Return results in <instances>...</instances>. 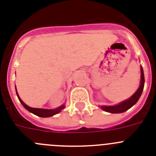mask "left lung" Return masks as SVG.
<instances>
[{"label": "left lung", "instance_id": "obj_1", "mask_svg": "<svg viewBox=\"0 0 156 156\" xmlns=\"http://www.w3.org/2000/svg\"><path fill=\"white\" fill-rule=\"evenodd\" d=\"M144 71H143L142 66H140V84L137 91L135 92L131 97L128 98L127 100H125L119 104L116 105L112 106H106L102 105L101 106V109L104 111L108 112L110 113H122L124 112L127 111L129 108H130L133 105H134L137 103V101L140 98V95L142 94L143 89H144Z\"/></svg>", "mask_w": 156, "mask_h": 156}]
</instances>
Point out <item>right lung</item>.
<instances>
[{
	"label": "right lung",
	"instance_id": "1",
	"mask_svg": "<svg viewBox=\"0 0 156 156\" xmlns=\"http://www.w3.org/2000/svg\"><path fill=\"white\" fill-rule=\"evenodd\" d=\"M16 94H17L18 98H19V101L21 102V104L23 105V107H24V108H26L27 110H28L29 112H32L33 114L37 115V116H40V117H50V116H52V115H55V114H58V112H61L63 108H65V107H66L64 105H61L60 107H58V108H55V109H45V108H31V107H30V106H28L27 105L25 104L23 101L21 100V98H19V94H18L17 90H16Z\"/></svg>",
	"mask_w": 156,
	"mask_h": 156
}]
</instances>
